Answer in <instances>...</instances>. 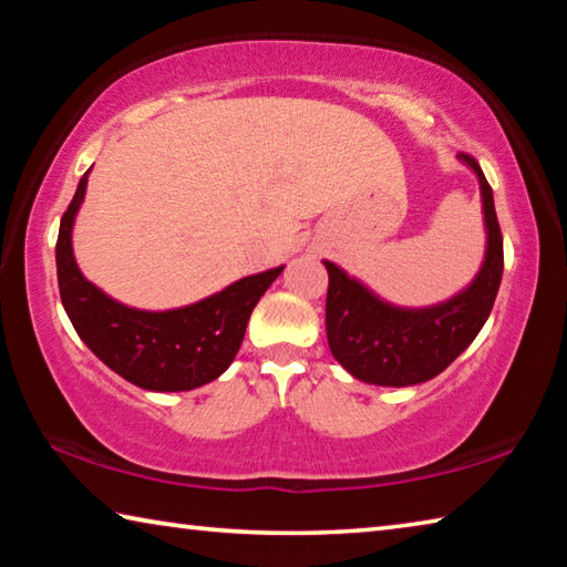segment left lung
Returning <instances> with one entry per match:
<instances>
[{
	"label": "left lung",
	"instance_id": "left-lung-1",
	"mask_svg": "<svg viewBox=\"0 0 567 567\" xmlns=\"http://www.w3.org/2000/svg\"><path fill=\"white\" fill-rule=\"evenodd\" d=\"M475 169L483 192L487 229L485 262L467 290L425 310H402L382 302L368 287L324 262L330 275L324 324L328 342L344 370L370 385L405 388L440 375L491 318L503 280V235L497 225L493 187L475 157L460 155Z\"/></svg>",
	"mask_w": 567,
	"mask_h": 567
}]
</instances>
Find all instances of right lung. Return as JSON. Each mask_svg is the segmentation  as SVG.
Returning <instances> with one entry per match:
<instances>
[{
	"instance_id": "right-lung-1",
	"label": "right lung",
	"mask_w": 567,
	"mask_h": 567,
	"mask_svg": "<svg viewBox=\"0 0 567 567\" xmlns=\"http://www.w3.org/2000/svg\"><path fill=\"white\" fill-rule=\"evenodd\" d=\"M87 175L84 172L76 185L56 237V280L66 318L84 344L132 385L155 392L207 385L235 360L249 315L282 267L243 277L223 292L179 310L124 307L84 280L72 255V225L87 189Z\"/></svg>"
}]
</instances>
